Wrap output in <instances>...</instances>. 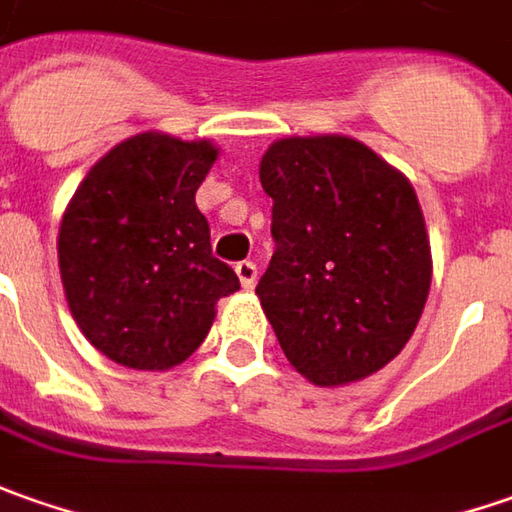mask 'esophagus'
<instances>
[{
  "label": "esophagus",
  "mask_w": 512,
  "mask_h": 512,
  "mask_svg": "<svg viewBox=\"0 0 512 512\" xmlns=\"http://www.w3.org/2000/svg\"><path fill=\"white\" fill-rule=\"evenodd\" d=\"M235 272H238L240 277V286L246 291H252L255 289V283H257V266L252 263V260H240L238 266H235Z\"/></svg>",
  "instance_id": "1"
}]
</instances>
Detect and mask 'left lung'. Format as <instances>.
<instances>
[{"label":"left lung","mask_w":512,"mask_h":512,"mask_svg":"<svg viewBox=\"0 0 512 512\" xmlns=\"http://www.w3.org/2000/svg\"><path fill=\"white\" fill-rule=\"evenodd\" d=\"M274 255L257 297L286 360L320 388L377 374L431 291L411 181L348 135L280 138L260 161Z\"/></svg>","instance_id":"1"}]
</instances>
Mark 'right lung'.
<instances>
[{"mask_svg":"<svg viewBox=\"0 0 512 512\" xmlns=\"http://www.w3.org/2000/svg\"><path fill=\"white\" fill-rule=\"evenodd\" d=\"M212 141L138 133L93 164L59 226L64 297L104 357L167 371L206 340L215 303L240 289L212 255L195 192Z\"/></svg>","mask_w":512,"mask_h":512,"instance_id":"add662e5","label":"right lung"}]
</instances>
